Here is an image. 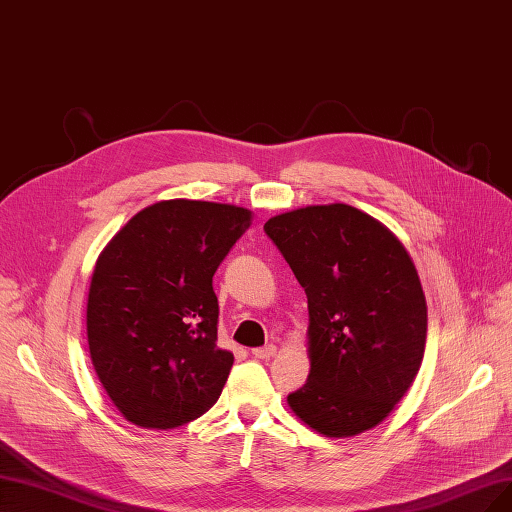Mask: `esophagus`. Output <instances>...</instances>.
Wrapping results in <instances>:
<instances>
[{
    "mask_svg": "<svg viewBox=\"0 0 512 512\" xmlns=\"http://www.w3.org/2000/svg\"><path fill=\"white\" fill-rule=\"evenodd\" d=\"M252 355L256 359H271L277 355V346L275 344H267V346H260V349H254Z\"/></svg>",
    "mask_w": 512,
    "mask_h": 512,
    "instance_id": "34e87169",
    "label": "esophagus"
}]
</instances>
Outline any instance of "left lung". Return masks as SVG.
<instances>
[{
    "instance_id": "left-lung-1",
    "label": "left lung",
    "mask_w": 512,
    "mask_h": 512,
    "mask_svg": "<svg viewBox=\"0 0 512 512\" xmlns=\"http://www.w3.org/2000/svg\"><path fill=\"white\" fill-rule=\"evenodd\" d=\"M264 233L309 300L311 372L288 405L325 437L370 431L395 410L424 357L426 300L410 254L346 203L273 216Z\"/></svg>"
}]
</instances>
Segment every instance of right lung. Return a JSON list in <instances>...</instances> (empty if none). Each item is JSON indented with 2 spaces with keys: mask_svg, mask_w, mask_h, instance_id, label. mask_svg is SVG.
Here are the masks:
<instances>
[{
  "mask_svg": "<svg viewBox=\"0 0 512 512\" xmlns=\"http://www.w3.org/2000/svg\"><path fill=\"white\" fill-rule=\"evenodd\" d=\"M252 212L168 199L140 210L100 252L88 292L96 376L128 422L176 428L218 401L233 353L218 349L212 277Z\"/></svg>",
  "mask_w": 512,
  "mask_h": 512,
  "instance_id": "1",
  "label": "right lung"
}]
</instances>
